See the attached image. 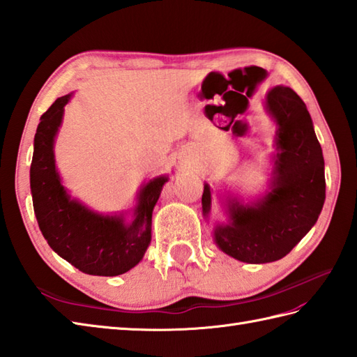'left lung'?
Segmentation results:
<instances>
[{"label":"left lung","mask_w":357,"mask_h":357,"mask_svg":"<svg viewBox=\"0 0 357 357\" xmlns=\"http://www.w3.org/2000/svg\"><path fill=\"white\" fill-rule=\"evenodd\" d=\"M264 105L276 123L268 191L250 203L227 195V223L213 226L218 248L249 264L286 257L318 221L326 200L322 149L303 99L289 86L276 85L266 94ZM211 204V186L204 183L206 220Z\"/></svg>","instance_id":"8db88e82"}]
</instances>
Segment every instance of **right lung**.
Masks as SVG:
<instances>
[{"label": "right lung", "instance_id": "obj_1", "mask_svg": "<svg viewBox=\"0 0 357 357\" xmlns=\"http://www.w3.org/2000/svg\"><path fill=\"white\" fill-rule=\"evenodd\" d=\"M70 99L71 93L54 100L36 128L30 166L35 215L50 248L71 266L89 275H122L140 263L151 243L153 209L168 177L158 176L140 188L130 223L123 212L104 215L71 199L53 151Z\"/></svg>", "mask_w": 357, "mask_h": 357}]
</instances>
